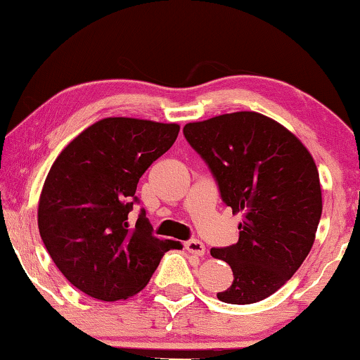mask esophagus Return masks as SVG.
I'll use <instances>...</instances> for the list:
<instances>
[{"mask_svg": "<svg viewBox=\"0 0 360 360\" xmlns=\"http://www.w3.org/2000/svg\"><path fill=\"white\" fill-rule=\"evenodd\" d=\"M185 249L188 250L190 254H195V255H205V252H206V248H205V244L201 243V240H198V239H190V240H186L185 243Z\"/></svg>", "mask_w": 360, "mask_h": 360, "instance_id": "esophagus-1", "label": "esophagus"}]
</instances>
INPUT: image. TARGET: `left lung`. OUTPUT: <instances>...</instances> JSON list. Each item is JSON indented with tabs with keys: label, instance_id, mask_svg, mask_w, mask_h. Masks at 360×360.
Wrapping results in <instances>:
<instances>
[{
	"label": "left lung",
	"instance_id": "1",
	"mask_svg": "<svg viewBox=\"0 0 360 360\" xmlns=\"http://www.w3.org/2000/svg\"><path fill=\"white\" fill-rule=\"evenodd\" d=\"M184 134L221 200L244 216L238 243L211 249L234 275L218 300L257 303L287 283L313 248L323 211L316 164L287 127L254 111L188 122Z\"/></svg>",
	"mask_w": 360,
	"mask_h": 360
}]
</instances>
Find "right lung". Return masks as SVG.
I'll return each mask as SVG.
<instances>
[{"instance_id": "add662e5", "label": "right lung", "mask_w": 360, "mask_h": 360, "mask_svg": "<svg viewBox=\"0 0 360 360\" xmlns=\"http://www.w3.org/2000/svg\"><path fill=\"white\" fill-rule=\"evenodd\" d=\"M175 122L105 117L80 132L49 170L39 198V233L73 287L101 302L126 300L149 283L162 255L181 244L159 239L142 210L137 181L179 136Z\"/></svg>"}]
</instances>
